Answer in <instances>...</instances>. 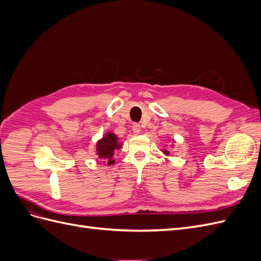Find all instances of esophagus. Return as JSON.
<instances>
[{"instance_id":"34e87169","label":"esophagus","mask_w":261,"mask_h":261,"mask_svg":"<svg viewBox=\"0 0 261 261\" xmlns=\"http://www.w3.org/2000/svg\"><path fill=\"white\" fill-rule=\"evenodd\" d=\"M133 132H134V134H139L140 133V126L138 125V124H134L133 125Z\"/></svg>"}]
</instances>
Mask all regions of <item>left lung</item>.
Wrapping results in <instances>:
<instances>
[{
    "label": "left lung",
    "instance_id": "obj_1",
    "mask_svg": "<svg viewBox=\"0 0 261 261\" xmlns=\"http://www.w3.org/2000/svg\"><path fill=\"white\" fill-rule=\"evenodd\" d=\"M164 153H165V154H169V151H167V150H165Z\"/></svg>",
    "mask_w": 261,
    "mask_h": 261
}]
</instances>
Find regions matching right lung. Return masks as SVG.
Listing matches in <instances>:
<instances>
[{
  "label": "right lung",
  "instance_id": "right-lung-1",
  "mask_svg": "<svg viewBox=\"0 0 261 261\" xmlns=\"http://www.w3.org/2000/svg\"><path fill=\"white\" fill-rule=\"evenodd\" d=\"M121 144L117 143V137L112 133H108L107 135L98 141L97 152L101 159H108V164H113L114 160L112 156L115 153V150L120 149Z\"/></svg>",
  "mask_w": 261,
  "mask_h": 261
}]
</instances>
